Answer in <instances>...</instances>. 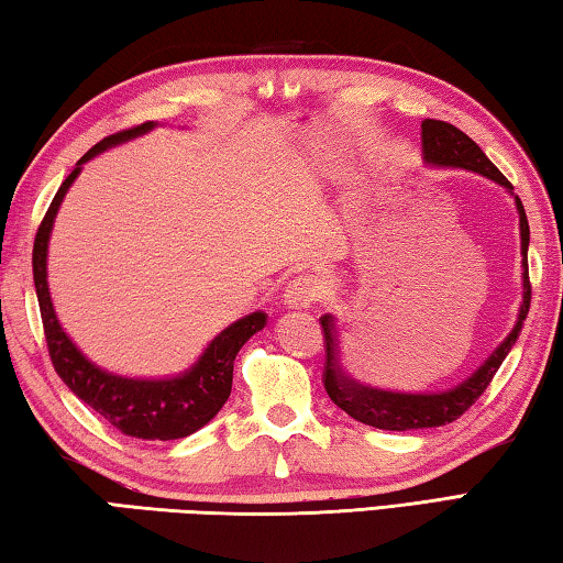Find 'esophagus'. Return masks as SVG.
<instances>
[{
    "label": "esophagus",
    "mask_w": 563,
    "mask_h": 563,
    "mask_svg": "<svg viewBox=\"0 0 563 563\" xmlns=\"http://www.w3.org/2000/svg\"><path fill=\"white\" fill-rule=\"evenodd\" d=\"M320 298V285L312 275H300L285 288V305L290 310H308Z\"/></svg>",
    "instance_id": "34e87169"
}]
</instances>
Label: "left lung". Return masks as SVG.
I'll return each instance as SVG.
<instances>
[{
	"instance_id": "obj_1",
	"label": "left lung",
	"mask_w": 563,
	"mask_h": 563,
	"mask_svg": "<svg viewBox=\"0 0 563 563\" xmlns=\"http://www.w3.org/2000/svg\"><path fill=\"white\" fill-rule=\"evenodd\" d=\"M422 158L427 166L472 170V174H479L484 178L494 180V184H499L501 188H507L514 196V186L501 176V170L492 164L487 154H484V151L476 146L464 131L452 126V123L437 121V119L422 121ZM514 203H517V213H519L521 271H523L521 273L523 292H521L519 316L509 335L494 347L492 355L484 360L482 365L464 379V383L454 385L452 389H444V393H397V389H383V387L360 383V379H355L347 373L345 362H342L335 318L332 316L320 318L322 335H325V373H322V379H325V389L332 402H335L340 409H345L352 419H357L362 424L377 427V430H389V432L442 427V424L454 422V419H460L466 409L479 399L484 389L489 387L492 377L497 375L504 357L509 355L514 342H517L531 305L529 263H527L529 221H527V213H523L519 196H514Z\"/></svg>"
}]
</instances>
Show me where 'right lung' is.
<instances>
[{
  "mask_svg": "<svg viewBox=\"0 0 563 563\" xmlns=\"http://www.w3.org/2000/svg\"><path fill=\"white\" fill-rule=\"evenodd\" d=\"M156 126L158 123L148 121L141 123L136 129L113 133V136L99 141L97 146L89 148L87 154L79 158V164H76L71 174L66 176L62 188L56 190L49 211H46L40 231H36L32 265L34 288L36 298H40L44 322V335L46 345H49V357L56 375L64 379V385L69 387L81 402L97 409L109 424L117 427L123 434L136 437V440L168 442L198 432L218 415V409H221L225 405V399L231 397L233 360L238 355V350H241L255 332H261L265 328L268 316L258 310L235 320L233 325H228L208 342V347L201 352V357H198L194 365L174 377H123L93 365V362L74 345V340L66 335L59 318H56L49 295V283H46V255H49L54 218L59 213L66 190L71 188L76 176L81 174L84 164L93 156L103 154L107 148L126 144V141L136 136H144V133L154 131Z\"/></svg>",
  "mask_w": 563,
  "mask_h": 563,
  "instance_id": "obj_1",
  "label": "right lung"
}]
</instances>
